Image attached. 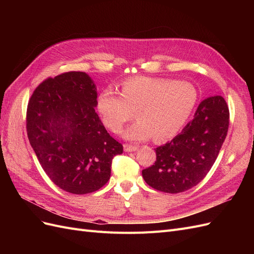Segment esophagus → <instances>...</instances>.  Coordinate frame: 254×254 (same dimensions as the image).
<instances>
[{
  "mask_svg": "<svg viewBox=\"0 0 254 254\" xmlns=\"http://www.w3.org/2000/svg\"><path fill=\"white\" fill-rule=\"evenodd\" d=\"M137 146H135V145H130V144H125L124 145V150L125 151H127V152H130V151H135V150H137Z\"/></svg>",
  "mask_w": 254,
  "mask_h": 254,
  "instance_id": "obj_1",
  "label": "esophagus"
}]
</instances>
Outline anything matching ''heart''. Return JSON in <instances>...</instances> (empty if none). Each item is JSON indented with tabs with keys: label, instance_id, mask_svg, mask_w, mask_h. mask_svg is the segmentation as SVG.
Returning a JSON list of instances; mask_svg holds the SVG:
<instances>
[{
	"label": "heart",
	"instance_id": "obj_1",
	"mask_svg": "<svg viewBox=\"0 0 254 254\" xmlns=\"http://www.w3.org/2000/svg\"><path fill=\"white\" fill-rule=\"evenodd\" d=\"M197 102V89L189 81L137 76L123 82L121 94L104 90L97 108L105 126L113 132H119L136 111L137 121L124 131L128 140L155 136L157 141H165L187 124Z\"/></svg>",
	"mask_w": 254,
	"mask_h": 254
}]
</instances>
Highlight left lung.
<instances>
[{
  "instance_id": "obj_1",
  "label": "left lung",
  "mask_w": 254,
  "mask_h": 254,
  "mask_svg": "<svg viewBox=\"0 0 254 254\" xmlns=\"http://www.w3.org/2000/svg\"><path fill=\"white\" fill-rule=\"evenodd\" d=\"M228 128L229 108L224 97H207L181 133L155 149V164L142 171L145 182L170 194L194 188L217 159Z\"/></svg>"
}]
</instances>
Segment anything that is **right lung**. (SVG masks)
I'll return each instance as SVG.
<instances>
[{"mask_svg": "<svg viewBox=\"0 0 254 254\" xmlns=\"http://www.w3.org/2000/svg\"><path fill=\"white\" fill-rule=\"evenodd\" d=\"M96 87L84 72L48 78L30 96L26 130L43 171L71 194L93 193L108 182L123 145L95 112Z\"/></svg>", "mask_w": 254, "mask_h": 254, "instance_id": "right-lung-1", "label": "right lung"}]
</instances>
